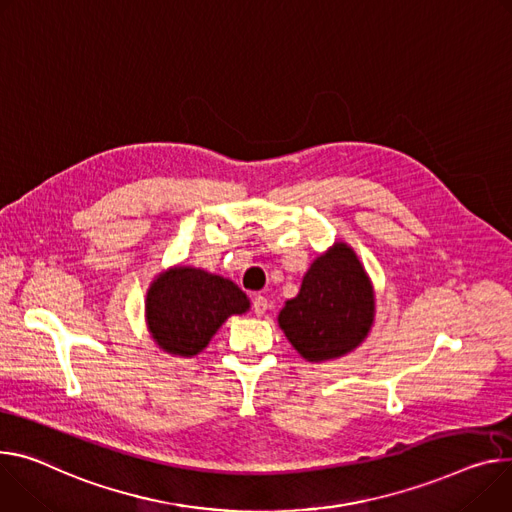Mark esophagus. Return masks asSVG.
<instances>
[{"mask_svg":"<svg viewBox=\"0 0 512 512\" xmlns=\"http://www.w3.org/2000/svg\"><path fill=\"white\" fill-rule=\"evenodd\" d=\"M267 308H269L267 298H265V296H261V294H257V296L253 298V312H255L257 316H263V314L267 312Z\"/></svg>","mask_w":512,"mask_h":512,"instance_id":"34e87169","label":"esophagus"}]
</instances>
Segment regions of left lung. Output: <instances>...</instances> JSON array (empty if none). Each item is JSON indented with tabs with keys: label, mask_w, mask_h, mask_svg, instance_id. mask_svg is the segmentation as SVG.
<instances>
[{
	"label": "left lung",
	"mask_w": 512,
	"mask_h": 512,
	"mask_svg": "<svg viewBox=\"0 0 512 512\" xmlns=\"http://www.w3.org/2000/svg\"><path fill=\"white\" fill-rule=\"evenodd\" d=\"M294 349L308 361H327L355 349L374 322V292L347 245H335L306 271L300 294L277 316Z\"/></svg>",
	"instance_id": "1"
}]
</instances>
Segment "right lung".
Wrapping results in <instances>:
<instances>
[{"mask_svg":"<svg viewBox=\"0 0 512 512\" xmlns=\"http://www.w3.org/2000/svg\"><path fill=\"white\" fill-rule=\"evenodd\" d=\"M249 310L247 294L220 275L194 267L163 273L147 296V322L167 353H200L230 314Z\"/></svg>","mask_w":512,"mask_h":512,"instance_id":"add662e5","label":"right lung"}]
</instances>
